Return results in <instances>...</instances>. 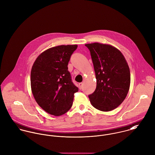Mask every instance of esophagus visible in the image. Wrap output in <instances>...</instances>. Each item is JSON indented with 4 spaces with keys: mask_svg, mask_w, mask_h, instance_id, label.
I'll use <instances>...</instances> for the list:
<instances>
[{
    "mask_svg": "<svg viewBox=\"0 0 155 155\" xmlns=\"http://www.w3.org/2000/svg\"><path fill=\"white\" fill-rule=\"evenodd\" d=\"M83 83H80L78 84V87H79L80 89H81L82 87H83Z\"/></svg>",
    "mask_w": 155,
    "mask_h": 155,
    "instance_id": "1",
    "label": "esophagus"
}]
</instances>
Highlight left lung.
Returning <instances> with one entry per match:
<instances>
[{"instance_id":"8db88e82","label":"left lung","mask_w":155,"mask_h":155,"mask_svg":"<svg viewBox=\"0 0 155 155\" xmlns=\"http://www.w3.org/2000/svg\"><path fill=\"white\" fill-rule=\"evenodd\" d=\"M91 52L96 87L89 95L93 107L102 111L116 108L128 93L130 70L122 53L116 48L97 42L85 44Z\"/></svg>"}]
</instances>
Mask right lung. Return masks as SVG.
<instances>
[{
  "label": "right lung",
  "instance_id": "obj_1",
  "mask_svg": "<svg viewBox=\"0 0 155 155\" xmlns=\"http://www.w3.org/2000/svg\"><path fill=\"white\" fill-rule=\"evenodd\" d=\"M77 45H59L42 53L31 68V92L38 104L47 113L59 116L72 105L78 88L72 81L68 64Z\"/></svg>",
  "mask_w": 155,
  "mask_h": 155
}]
</instances>
